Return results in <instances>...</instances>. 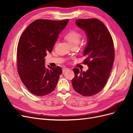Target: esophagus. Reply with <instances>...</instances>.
Segmentation results:
<instances>
[{
	"mask_svg": "<svg viewBox=\"0 0 133 133\" xmlns=\"http://www.w3.org/2000/svg\"><path fill=\"white\" fill-rule=\"evenodd\" d=\"M68 69V68H63V72L64 73V72H65Z\"/></svg>",
	"mask_w": 133,
	"mask_h": 133,
	"instance_id": "1",
	"label": "esophagus"
}]
</instances>
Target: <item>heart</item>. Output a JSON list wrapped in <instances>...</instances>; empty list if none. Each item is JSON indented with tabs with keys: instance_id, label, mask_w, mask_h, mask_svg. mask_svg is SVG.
I'll return each mask as SVG.
<instances>
[{
	"instance_id": "1",
	"label": "heart",
	"mask_w": 133,
	"mask_h": 133,
	"mask_svg": "<svg viewBox=\"0 0 133 133\" xmlns=\"http://www.w3.org/2000/svg\"><path fill=\"white\" fill-rule=\"evenodd\" d=\"M81 37V34L76 30L70 31L65 35V39L71 46L78 45L80 43Z\"/></svg>"
}]
</instances>
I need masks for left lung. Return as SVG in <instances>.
<instances>
[{
	"mask_svg": "<svg viewBox=\"0 0 133 133\" xmlns=\"http://www.w3.org/2000/svg\"><path fill=\"white\" fill-rule=\"evenodd\" d=\"M75 23L84 30L88 43L83 52L88 69L82 71L74 68L72 85L76 92L84 96L98 93L106 84L114 60V46L110 33L97 19H78Z\"/></svg>",
	"mask_w": 133,
	"mask_h": 133,
	"instance_id": "left-lung-1",
	"label": "left lung"
}]
</instances>
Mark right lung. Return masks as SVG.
I'll return each instance as SVG.
<instances>
[{
    "label": "right lung",
    "mask_w": 133,
    "mask_h": 133,
    "mask_svg": "<svg viewBox=\"0 0 133 133\" xmlns=\"http://www.w3.org/2000/svg\"><path fill=\"white\" fill-rule=\"evenodd\" d=\"M69 20H36L22 34L17 48V69L22 82L31 93L44 96L54 90L62 68L45 66L44 57L51 53L59 34Z\"/></svg>",
    "instance_id": "1"
}]
</instances>
